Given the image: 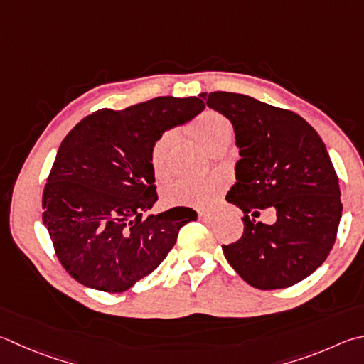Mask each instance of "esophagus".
Instances as JSON below:
<instances>
[{
	"label": "esophagus",
	"mask_w": 364,
	"mask_h": 364,
	"mask_svg": "<svg viewBox=\"0 0 364 364\" xmlns=\"http://www.w3.org/2000/svg\"><path fill=\"white\" fill-rule=\"evenodd\" d=\"M199 220H202V221H205V223H210L211 220H213V215L205 213V211H200V213H199Z\"/></svg>",
	"instance_id": "34e87169"
}]
</instances>
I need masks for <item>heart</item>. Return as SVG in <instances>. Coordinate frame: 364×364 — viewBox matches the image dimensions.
I'll list each match as a JSON object with an SVG mask.
<instances>
[{"label": "heart", "mask_w": 364, "mask_h": 364, "mask_svg": "<svg viewBox=\"0 0 364 364\" xmlns=\"http://www.w3.org/2000/svg\"><path fill=\"white\" fill-rule=\"evenodd\" d=\"M194 132L208 151L221 144H230L234 138L232 122L218 111L203 113L196 122ZM173 144V130H165L153 143L149 162L157 180H164L168 175L170 153ZM223 188L224 184L220 178H181L164 189V202L167 205H208Z\"/></svg>", "instance_id": "b5f03b06"}]
</instances>
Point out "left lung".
Wrapping results in <instances>:
<instances>
[{
    "label": "left lung",
    "instance_id": "left-lung-1",
    "mask_svg": "<svg viewBox=\"0 0 364 364\" xmlns=\"http://www.w3.org/2000/svg\"><path fill=\"white\" fill-rule=\"evenodd\" d=\"M234 125L240 161L228 202L243 211V234L223 251L248 285L279 289L315 272L331 251L342 215L339 178L325 143L289 109L232 92H203ZM272 208L274 225L256 222Z\"/></svg>",
    "mask_w": 364,
    "mask_h": 364
}]
</instances>
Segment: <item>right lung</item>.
Returning <instances> with one entry per match:
<instances>
[{
  "label": "right lung",
  "mask_w": 364,
  "mask_h": 364,
  "mask_svg": "<svg viewBox=\"0 0 364 364\" xmlns=\"http://www.w3.org/2000/svg\"><path fill=\"white\" fill-rule=\"evenodd\" d=\"M203 108L197 97L102 108L63 138L43 191V223L73 279L105 293L127 291L165 259L180 228L196 220L186 207L143 213L157 200L153 143Z\"/></svg>",
  "instance_id": "add662e5"
}]
</instances>
